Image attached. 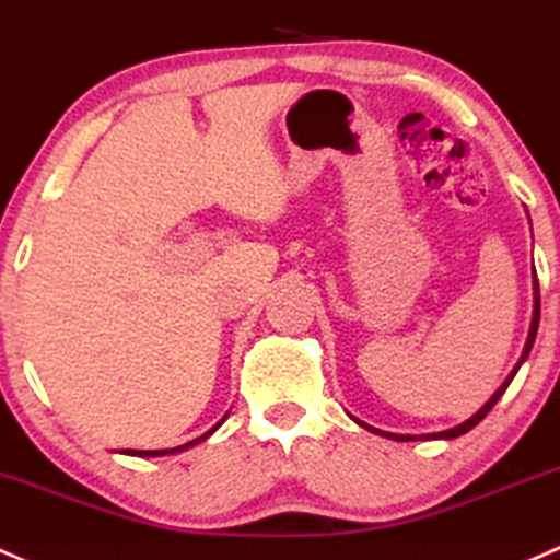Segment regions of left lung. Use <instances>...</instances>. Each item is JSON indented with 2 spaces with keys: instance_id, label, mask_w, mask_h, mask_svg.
I'll list each match as a JSON object with an SVG mask.
<instances>
[{
  "instance_id": "1",
  "label": "left lung",
  "mask_w": 560,
  "mask_h": 560,
  "mask_svg": "<svg viewBox=\"0 0 560 560\" xmlns=\"http://www.w3.org/2000/svg\"><path fill=\"white\" fill-rule=\"evenodd\" d=\"M537 327H539V284H537V273H534V316H532V327H528V338H526V346H523V354H521V359H517V364H515V370H513V373H510V378L504 381V384L499 386L497 392H493V397L488 399L486 405H482V408L478 410V413L472 416V419H467V421H464V423H458V427H453V429H445V432H434V434H419V438H416V434H392V432H381V429H373V427H370V423H364V421L354 419V416H351V419H354V421L359 423V427L370 429V432L381 434V438H388V440H399V443H408V440H453V438H458V434H467L469 429H472V427H478V423H480L482 419H486L488 413H491V408H493V405L499 402V397H502V394L508 392L510 381L515 378V373H517V370H521V364L526 362L528 351H532V346H534V338H537Z\"/></svg>"
}]
</instances>
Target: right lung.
<instances>
[{
    "mask_svg": "<svg viewBox=\"0 0 560 560\" xmlns=\"http://www.w3.org/2000/svg\"><path fill=\"white\" fill-rule=\"evenodd\" d=\"M225 419H228V416H225ZM225 419H222V421H225ZM222 421H220V423H222ZM220 423H217V427H220ZM217 427H214V429H217ZM214 429H209V432L201 434V438H198V440H192V443L179 445V448H166V451H126V453H128V456H166V453H179V451H187V448H192V445L201 443V440L209 438V434L214 432Z\"/></svg>",
    "mask_w": 560,
    "mask_h": 560,
    "instance_id": "obj_1",
    "label": "right lung"
}]
</instances>
